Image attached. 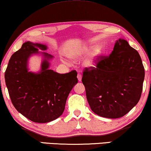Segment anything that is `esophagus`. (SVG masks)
Returning <instances> with one entry per match:
<instances>
[{
  "label": "esophagus",
  "instance_id": "34e87169",
  "mask_svg": "<svg viewBox=\"0 0 151 151\" xmlns=\"http://www.w3.org/2000/svg\"><path fill=\"white\" fill-rule=\"evenodd\" d=\"M77 78H78V81L81 82V80H82V76H81V74H80V73H78Z\"/></svg>",
  "mask_w": 151,
  "mask_h": 151
}]
</instances>
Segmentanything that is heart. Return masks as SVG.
I'll return each instance as SVG.
<instances>
[{"mask_svg":"<svg viewBox=\"0 0 151 151\" xmlns=\"http://www.w3.org/2000/svg\"><path fill=\"white\" fill-rule=\"evenodd\" d=\"M91 49L92 47L91 46H87V45L86 46H83L81 49H80L79 50H78V51H76L75 55H73V58H83L85 55L88 54ZM102 53L103 50L101 47H97V48L94 49L91 52L85 62H84V65H85L86 67L88 68L96 67L99 58L102 55Z\"/></svg>","mask_w":151,"mask_h":151,"instance_id":"heart-1","label":"heart"}]
</instances>
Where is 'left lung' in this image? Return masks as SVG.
I'll return each mask as SVG.
<instances>
[{"label":"left lung","mask_w":151,"mask_h":151,"mask_svg":"<svg viewBox=\"0 0 151 151\" xmlns=\"http://www.w3.org/2000/svg\"><path fill=\"white\" fill-rule=\"evenodd\" d=\"M144 75L139 53L119 38L109 56H101L96 67L83 72L82 82L91 109L106 118L123 117L139 102Z\"/></svg>","instance_id":"1"}]
</instances>
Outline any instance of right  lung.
Listing matches in <instances>:
<instances>
[{
  "instance_id": "right-lung-1",
  "label": "right lung",
  "mask_w": 151,
  "mask_h": 151,
  "mask_svg": "<svg viewBox=\"0 0 151 151\" xmlns=\"http://www.w3.org/2000/svg\"><path fill=\"white\" fill-rule=\"evenodd\" d=\"M47 45L26 42L10 58L5 73V83L14 106L20 113L37 123L57 119L65 110L69 93L78 83L77 72L60 74L49 69L53 55ZM34 54L43 56L41 71H28V60Z\"/></svg>"
}]
</instances>
